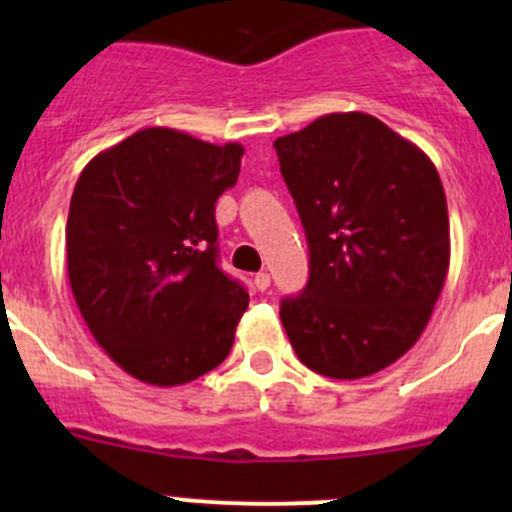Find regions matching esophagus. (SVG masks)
<instances>
[{
  "mask_svg": "<svg viewBox=\"0 0 512 512\" xmlns=\"http://www.w3.org/2000/svg\"><path fill=\"white\" fill-rule=\"evenodd\" d=\"M255 287L257 289H267V287H270V275H267V272H257V275H255Z\"/></svg>",
  "mask_w": 512,
  "mask_h": 512,
  "instance_id": "1",
  "label": "esophagus"
}]
</instances>
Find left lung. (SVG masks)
Segmentation results:
<instances>
[{"mask_svg": "<svg viewBox=\"0 0 512 512\" xmlns=\"http://www.w3.org/2000/svg\"><path fill=\"white\" fill-rule=\"evenodd\" d=\"M309 242V282L280 304L299 361L361 379L418 342L451 262L431 158L361 111L327 113L275 141Z\"/></svg>", "mask_w": 512, "mask_h": 512, "instance_id": "1", "label": "left lung"}]
</instances>
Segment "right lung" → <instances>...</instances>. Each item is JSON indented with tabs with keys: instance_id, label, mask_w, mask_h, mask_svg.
<instances>
[{
	"instance_id": "right-lung-1",
	"label": "right lung",
	"mask_w": 512,
	"mask_h": 512,
	"mask_svg": "<svg viewBox=\"0 0 512 512\" xmlns=\"http://www.w3.org/2000/svg\"><path fill=\"white\" fill-rule=\"evenodd\" d=\"M242 153L153 126L76 180L71 292L96 342L143 384H188L230 354L250 297L218 267L215 203L237 183Z\"/></svg>"
}]
</instances>
